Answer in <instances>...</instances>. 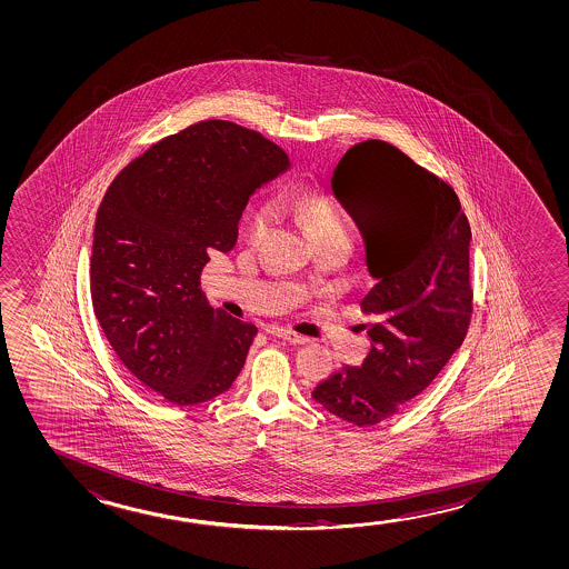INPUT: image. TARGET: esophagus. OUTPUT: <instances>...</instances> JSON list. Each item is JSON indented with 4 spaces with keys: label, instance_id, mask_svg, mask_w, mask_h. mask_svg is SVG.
<instances>
[{
    "label": "esophagus",
    "instance_id": "obj_1",
    "mask_svg": "<svg viewBox=\"0 0 569 569\" xmlns=\"http://www.w3.org/2000/svg\"><path fill=\"white\" fill-rule=\"evenodd\" d=\"M267 331L272 333V336H277V338H282V340L290 341V343H306V341H308V338L300 336V333H297V331L287 330V328H280V326H269Z\"/></svg>",
    "mask_w": 569,
    "mask_h": 569
}]
</instances>
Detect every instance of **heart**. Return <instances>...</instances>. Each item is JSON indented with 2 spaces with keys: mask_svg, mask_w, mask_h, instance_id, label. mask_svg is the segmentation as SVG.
<instances>
[{
  "mask_svg": "<svg viewBox=\"0 0 569 569\" xmlns=\"http://www.w3.org/2000/svg\"><path fill=\"white\" fill-rule=\"evenodd\" d=\"M292 208L316 241L336 238L349 239L348 221L341 216L340 210L331 204L330 198L302 196L292 202ZM272 216H274V210L271 204H261L254 208L249 218V233L254 241H261L267 236V231L271 228Z\"/></svg>",
  "mask_w": 569,
  "mask_h": 569,
  "instance_id": "obj_1",
  "label": "heart"
}]
</instances>
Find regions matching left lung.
Returning <instances> with one entry per match:
<instances>
[{
	"mask_svg": "<svg viewBox=\"0 0 569 569\" xmlns=\"http://www.w3.org/2000/svg\"><path fill=\"white\" fill-rule=\"evenodd\" d=\"M331 190L361 231L377 279L361 300L373 343L361 367H341L312 397L363 428L418 397L466 340L471 228L448 182L379 139L341 157Z\"/></svg>",
	"mask_w": 569,
	"mask_h": 569,
	"instance_id": "left-lung-1",
	"label": "left lung"
}]
</instances>
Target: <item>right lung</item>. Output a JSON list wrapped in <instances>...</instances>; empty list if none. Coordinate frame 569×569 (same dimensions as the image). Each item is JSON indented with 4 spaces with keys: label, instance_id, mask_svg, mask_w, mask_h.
<instances>
[{
    "label": "right lung",
    "instance_id": "1",
    "mask_svg": "<svg viewBox=\"0 0 569 569\" xmlns=\"http://www.w3.org/2000/svg\"><path fill=\"white\" fill-rule=\"evenodd\" d=\"M289 167L261 133L208 119L147 149L103 196L93 312L119 361L172 405L213 399L243 369L257 328L213 310L200 274L236 246L249 196Z\"/></svg>",
    "mask_w": 569,
    "mask_h": 569
}]
</instances>
